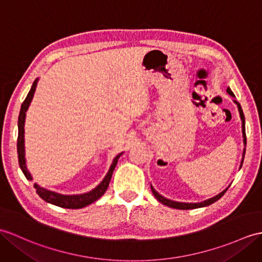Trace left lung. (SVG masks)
<instances>
[{
    "label": "left lung",
    "mask_w": 262,
    "mask_h": 262,
    "mask_svg": "<svg viewBox=\"0 0 262 262\" xmlns=\"http://www.w3.org/2000/svg\"><path fill=\"white\" fill-rule=\"evenodd\" d=\"M227 91H228V94H230L231 96H234V95H233V93H232V90H231L230 88H228V89H227ZM235 103H236V105H238L239 112H240V116H241V119H242L243 142H245V144H247V137H246V126H245V115H243V112H242V108H241V106H240V103H239L238 101H235ZM245 153H246V149L243 150V157H245ZM242 164H243V159H242V161H241V166H242ZM150 188H151V192H153V194H154V196H155L157 200H159L161 203H163L164 205H167V206H169V208L179 209V210H191V209L203 208V206H208V205H210V204H212V203L216 202V201H217L219 199H221V198L223 196V194L227 192V190H228L229 187H228V188H226V190H224L223 192H221L220 194H217L216 196L212 198V199H209V200H206V201H204V202H201V203H181V202H174V201L167 200V199H165L164 196H162L161 194H159V193H157V192L154 190V187H153V186H150Z\"/></svg>",
    "instance_id": "8db88e82"
}]
</instances>
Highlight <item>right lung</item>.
<instances>
[{"mask_svg": "<svg viewBox=\"0 0 262 262\" xmlns=\"http://www.w3.org/2000/svg\"><path fill=\"white\" fill-rule=\"evenodd\" d=\"M36 82H38V79H36V80L33 82L31 90L29 91L27 98L24 99V101L22 102L21 111H20V115H19V121H17V127H19V135H17V157H19V164H20L22 172H23L24 176L27 178V180H29V181H31L32 178L27 169L26 159H24V120H26V112L28 111L30 102H31V100L33 98V94H34L35 88H36ZM120 155L121 154L115 157L111 168H109L107 175L105 176V179L102 180L101 183L96 188H94L93 191H90L88 193L80 194V195H62V194H58V193H54L51 191H48V190H46V188H42L39 185L34 184L35 192L38 193V195L42 200H45L46 202L60 206V208H66V209L84 208V206H87L93 202H95V201L98 200L102 195V194L106 192L107 187L109 185V182H111L113 172H114L115 167H116V164L118 162V159Z\"/></svg>", "mask_w": 262, "mask_h": 262, "instance_id": "obj_1", "label": "right lung"}]
</instances>
